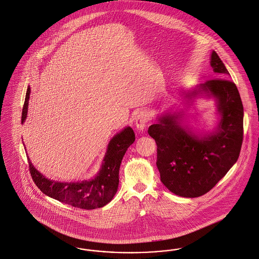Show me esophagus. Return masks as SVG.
I'll return each mask as SVG.
<instances>
[{"label": "esophagus", "mask_w": 259, "mask_h": 259, "mask_svg": "<svg viewBox=\"0 0 259 259\" xmlns=\"http://www.w3.org/2000/svg\"><path fill=\"white\" fill-rule=\"evenodd\" d=\"M150 120H151V116L147 111H141L140 113H138V115L136 116V127H137V129L139 131H143L147 127Z\"/></svg>", "instance_id": "esophagus-1"}]
</instances>
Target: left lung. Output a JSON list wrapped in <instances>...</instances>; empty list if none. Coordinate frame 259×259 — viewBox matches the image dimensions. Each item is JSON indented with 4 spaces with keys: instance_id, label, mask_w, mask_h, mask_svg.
<instances>
[{
    "instance_id": "left-lung-1",
    "label": "left lung",
    "mask_w": 259,
    "mask_h": 259,
    "mask_svg": "<svg viewBox=\"0 0 259 259\" xmlns=\"http://www.w3.org/2000/svg\"><path fill=\"white\" fill-rule=\"evenodd\" d=\"M211 66L215 79L199 85L201 92L218 100L221 121L216 132L199 138L179 125L177 116L165 115L149 127L157 144V166L160 180L172 193L199 197L209 192L239 159L243 139V106L236 83L218 54L213 51Z\"/></svg>"
}]
</instances>
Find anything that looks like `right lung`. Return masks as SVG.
I'll list each match as a JSON object with an SVG mask.
<instances>
[{
	"label": "right lung",
	"mask_w": 259,
	"mask_h": 259,
	"mask_svg": "<svg viewBox=\"0 0 259 259\" xmlns=\"http://www.w3.org/2000/svg\"><path fill=\"white\" fill-rule=\"evenodd\" d=\"M30 88L27 89L22 107L21 123L26 118ZM135 141L131 127H126L110 141L100 174L96 179L76 183L56 182L44 178L28 159L30 176L41 192L76 208L93 210L103 207L115 195L119 183V168L127 149Z\"/></svg>",
	"instance_id": "add662e5"
}]
</instances>
